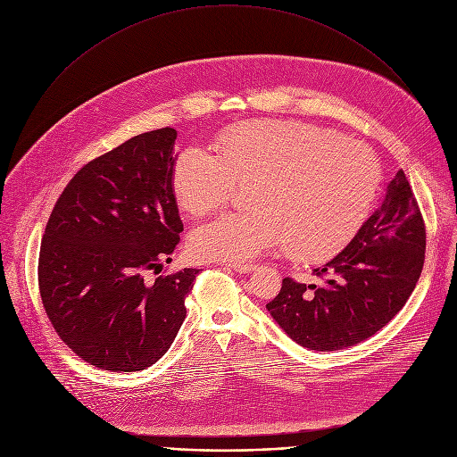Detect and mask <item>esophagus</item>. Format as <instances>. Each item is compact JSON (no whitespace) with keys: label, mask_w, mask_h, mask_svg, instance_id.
<instances>
[{"label":"esophagus","mask_w":457,"mask_h":457,"mask_svg":"<svg viewBox=\"0 0 457 457\" xmlns=\"http://www.w3.org/2000/svg\"><path fill=\"white\" fill-rule=\"evenodd\" d=\"M226 268L237 271V273H251V271H256V266L254 264H244V262H229L226 264Z\"/></svg>","instance_id":"obj_1"}]
</instances>
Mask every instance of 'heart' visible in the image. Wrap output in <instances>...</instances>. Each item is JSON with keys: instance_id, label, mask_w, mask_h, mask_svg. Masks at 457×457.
<instances>
[{"instance_id": "obj_1", "label": "heart", "mask_w": 457, "mask_h": 457, "mask_svg": "<svg viewBox=\"0 0 457 457\" xmlns=\"http://www.w3.org/2000/svg\"><path fill=\"white\" fill-rule=\"evenodd\" d=\"M215 154L189 146L171 166V191L195 217L222 208L237 182L249 212L199 226L189 249L199 258L244 260L282 245L302 264L338 254L372 212L379 187L374 152L335 129L298 120H247L226 126Z\"/></svg>"}]
</instances>
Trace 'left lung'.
Wrapping results in <instances>:
<instances>
[{
  "instance_id": "1",
  "label": "left lung",
  "mask_w": 457,
  "mask_h": 457,
  "mask_svg": "<svg viewBox=\"0 0 457 457\" xmlns=\"http://www.w3.org/2000/svg\"><path fill=\"white\" fill-rule=\"evenodd\" d=\"M425 222L400 170L381 206L349 245L314 275L320 286L282 280L266 307L291 340L311 351L356 345L393 320L412 295L425 262Z\"/></svg>"
}]
</instances>
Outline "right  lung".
Wrapping results in <instances>:
<instances>
[{
  "instance_id": "1",
  "label": "right lung",
  "mask_w": 457,
  "mask_h": 457,
  "mask_svg": "<svg viewBox=\"0 0 457 457\" xmlns=\"http://www.w3.org/2000/svg\"><path fill=\"white\" fill-rule=\"evenodd\" d=\"M175 139L173 128L154 129L85 164L45 228V312L64 344L104 370H143L164 356L201 271L145 278L170 262L184 229L171 191Z\"/></svg>"
}]
</instances>
